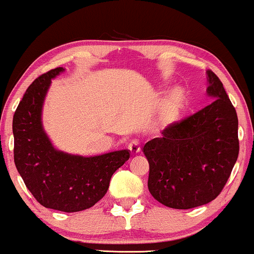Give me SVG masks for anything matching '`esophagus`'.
I'll return each instance as SVG.
<instances>
[{
  "mask_svg": "<svg viewBox=\"0 0 254 254\" xmlns=\"http://www.w3.org/2000/svg\"><path fill=\"white\" fill-rule=\"evenodd\" d=\"M127 148H128V151H130L132 155L138 154V153L140 152V149H141L140 140H139V139H133V140H131L130 142H128Z\"/></svg>",
  "mask_w": 254,
  "mask_h": 254,
  "instance_id": "1",
  "label": "esophagus"
}]
</instances>
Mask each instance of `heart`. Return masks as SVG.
Segmentation results:
<instances>
[{
  "label": "heart",
  "mask_w": 254,
  "mask_h": 254,
  "mask_svg": "<svg viewBox=\"0 0 254 254\" xmlns=\"http://www.w3.org/2000/svg\"><path fill=\"white\" fill-rule=\"evenodd\" d=\"M184 105V98L181 92H175L166 105V115L168 119L175 120L180 115Z\"/></svg>",
  "instance_id": "1"
}]
</instances>
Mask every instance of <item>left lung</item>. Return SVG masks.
Segmentation results:
<instances>
[{
	"label": "left lung",
	"mask_w": 254,
	"mask_h": 254,
	"mask_svg": "<svg viewBox=\"0 0 254 254\" xmlns=\"http://www.w3.org/2000/svg\"><path fill=\"white\" fill-rule=\"evenodd\" d=\"M212 103L168 126L142 152L149 163L148 190L162 205L189 209L221 193L239 153L238 119L223 84L207 70Z\"/></svg>",
	"instance_id": "left-lung-1"
}]
</instances>
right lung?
I'll use <instances>...</instances> for the list:
<instances>
[{"label": "right lung", "mask_w": 254, "mask_h": 254, "mask_svg": "<svg viewBox=\"0 0 254 254\" xmlns=\"http://www.w3.org/2000/svg\"><path fill=\"white\" fill-rule=\"evenodd\" d=\"M63 67L41 74L17 107L12 121L13 159L25 185L46 208L73 213L94 206L113 174L130 158L127 149L85 158L57 151L42 127L41 112L52 79Z\"/></svg>", "instance_id": "obj_1"}]
</instances>
